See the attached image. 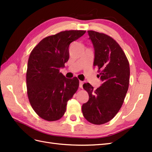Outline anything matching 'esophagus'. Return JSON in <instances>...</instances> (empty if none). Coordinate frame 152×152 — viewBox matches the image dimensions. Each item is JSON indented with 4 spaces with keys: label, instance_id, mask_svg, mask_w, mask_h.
I'll list each match as a JSON object with an SVG mask.
<instances>
[{
    "label": "esophagus",
    "instance_id": "obj_1",
    "mask_svg": "<svg viewBox=\"0 0 152 152\" xmlns=\"http://www.w3.org/2000/svg\"><path fill=\"white\" fill-rule=\"evenodd\" d=\"M83 82L82 81H80V84H79V87L80 88H82L83 87Z\"/></svg>",
    "mask_w": 152,
    "mask_h": 152
}]
</instances>
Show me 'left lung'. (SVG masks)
<instances>
[{"mask_svg": "<svg viewBox=\"0 0 152 152\" xmlns=\"http://www.w3.org/2000/svg\"><path fill=\"white\" fill-rule=\"evenodd\" d=\"M95 50L93 66L102 83L96 89L89 83L83 85L89 101L82 105V113L89 122L101 125L115 117L124 102L129 84V63L114 38L104 33L88 31Z\"/></svg>", "mask_w": 152, "mask_h": 152, "instance_id": "obj_1", "label": "left lung"}]
</instances>
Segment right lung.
<instances>
[{
    "label": "right lung",
    "mask_w": 152,
    "mask_h": 152,
    "mask_svg": "<svg viewBox=\"0 0 152 152\" xmlns=\"http://www.w3.org/2000/svg\"><path fill=\"white\" fill-rule=\"evenodd\" d=\"M86 32L70 30L51 35L31 52L26 74L27 96L34 112L45 120L62 118L68 101L78 89V79H68L59 70L69 61L70 44Z\"/></svg>",
    "instance_id": "add662e5"
}]
</instances>
